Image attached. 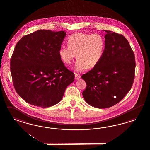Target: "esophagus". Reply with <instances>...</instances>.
Here are the masks:
<instances>
[{"label":"esophagus","mask_w":150,"mask_h":150,"mask_svg":"<svg viewBox=\"0 0 150 150\" xmlns=\"http://www.w3.org/2000/svg\"><path fill=\"white\" fill-rule=\"evenodd\" d=\"M80 77H81V76H80V74H76V73L75 74V79L76 80H79Z\"/></svg>","instance_id":"obj_1"}]
</instances>
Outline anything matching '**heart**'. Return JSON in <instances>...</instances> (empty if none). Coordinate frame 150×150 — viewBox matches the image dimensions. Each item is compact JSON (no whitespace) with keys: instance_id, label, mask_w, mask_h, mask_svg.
<instances>
[{"instance_id":"1","label":"heart","mask_w":150,"mask_h":150,"mask_svg":"<svg viewBox=\"0 0 150 150\" xmlns=\"http://www.w3.org/2000/svg\"><path fill=\"white\" fill-rule=\"evenodd\" d=\"M68 45L60 47V59L65 64L70 65L76 56L74 69L76 72H82L88 68L95 67L100 63L105 51V41L100 34L79 32L69 37Z\"/></svg>"}]
</instances>
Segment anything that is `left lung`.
<instances>
[{"label":"left lung","instance_id":"obj_1","mask_svg":"<svg viewBox=\"0 0 150 150\" xmlns=\"http://www.w3.org/2000/svg\"><path fill=\"white\" fill-rule=\"evenodd\" d=\"M105 36L100 63L82 75L86 83L82 95L88 105L106 108L117 104L130 90L135 76V55L123 35L110 31Z\"/></svg>","mask_w":150,"mask_h":150}]
</instances>
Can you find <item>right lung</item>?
Segmentation results:
<instances>
[{"label": "right lung", "mask_w": 150, "mask_h": 150, "mask_svg": "<svg viewBox=\"0 0 150 150\" xmlns=\"http://www.w3.org/2000/svg\"><path fill=\"white\" fill-rule=\"evenodd\" d=\"M66 36L63 31L40 30L23 37L10 60L15 89L30 105L42 108L57 104L74 73L65 67L58 50Z\"/></svg>", "instance_id": "obj_1"}]
</instances>
